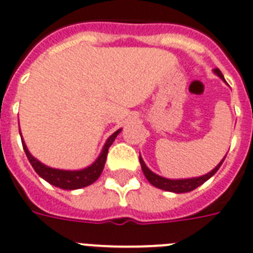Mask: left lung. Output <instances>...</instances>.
<instances>
[{
  "instance_id": "obj_1",
  "label": "left lung",
  "mask_w": 253,
  "mask_h": 253,
  "mask_svg": "<svg viewBox=\"0 0 253 253\" xmlns=\"http://www.w3.org/2000/svg\"><path fill=\"white\" fill-rule=\"evenodd\" d=\"M214 73H215V74H217L222 81H225V78H223V76H222L221 70L214 69ZM225 158L222 159V161L219 162V163H218V165L215 166L211 171H210V172L205 173V175H203V176L191 177V179H167V177L159 176V175L154 173L150 169H149V167H147L146 163L143 162L141 155H139V163H141V169H142L143 175L146 176L147 181H149L150 184H153L154 187L159 188V189H163V191L173 192V193H185V192L193 191V189H196L197 187H200L201 184H204L207 180H209L210 177L213 176L214 173L218 171V169L221 167V165L223 163Z\"/></svg>"
}]
</instances>
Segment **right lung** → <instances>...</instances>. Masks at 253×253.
Masks as SVG:
<instances>
[{
    "instance_id": "right-lung-1",
    "label": "right lung",
    "mask_w": 253,
    "mask_h": 253,
    "mask_svg": "<svg viewBox=\"0 0 253 253\" xmlns=\"http://www.w3.org/2000/svg\"><path fill=\"white\" fill-rule=\"evenodd\" d=\"M120 132L121 129H119L114 134H111L108 137V139L106 141V143H104V146H103L102 151H100V154L96 158V161L92 165L87 166V167H84L82 169H52L49 166H45L44 163L38 161L35 157H32L31 153L28 151L24 141H22V145H23L24 153L27 155L28 161H30L31 166L34 167V169H35L36 173L40 177H43L44 180L48 181L52 185H54V187L73 191V189H80V188L87 187V185H90V184L98 180V177L100 176V173H102L103 169H104V163H106L107 154H108V149L114 143L115 138H116L117 134Z\"/></svg>"
}]
</instances>
